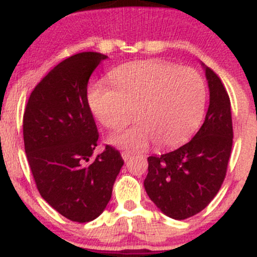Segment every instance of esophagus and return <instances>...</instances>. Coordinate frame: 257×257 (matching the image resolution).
<instances>
[{"label":"esophagus","mask_w":257,"mask_h":257,"mask_svg":"<svg viewBox=\"0 0 257 257\" xmlns=\"http://www.w3.org/2000/svg\"><path fill=\"white\" fill-rule=\"evenodd\" d=\"M120 156H122V158L124 159V161H128V159L132 157V153L131 152H126V151H123V152H120Z\"/></svg>","instance_id":"esophagus-1"}]
</instances>
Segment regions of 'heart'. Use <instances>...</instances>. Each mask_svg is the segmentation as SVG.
Instances as JSON below:
<instances>
[{
    "instance_id": "heart-1",
    "label": "heart",
    "mask_w": 257,
    "mask_h": 257,
    "mask_svg": "<svg viewBox=\"0 0 257 257\" xmlns=\"http://www.w3.org/2000/svg\"><path fill=\"white\" fill-rule=\"evenodd\" d=\"M111 82L96 81L88 88V104L106 128L119 131L137 125L111 141L125 149L178 146L194 132L204 113L206 88L192 67L163 60H145L116 67Z\"/></svg>"
}]
</instances>
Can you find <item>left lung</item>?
I'll return each instance as SVG.
<instances>
[{
  "instance_id": "1",
  "label": "left lung",
  "mask_w": 257,
  "mask_h": 257,
  "mask_svg": "<svg viewBox=\"0 0 257 257\" xmlns=\"http://www.w3.org/2000/svg\"><path fill=\"white\" fill-rule=\"evenodd\" d=\"M210 102L203 125L184 146L151 156L144 186L162 213L185 220L200 213L225 180L233 144L231 101L219 76L204 66Z\"/></svg>"
}]
</instances>
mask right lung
<instances>
[{
	"label": "right lung",
	"instance_id": "right-lung-1",
	"mask_svg": "<svg viewBox=\"0 0 257 257\" xmlns=\"http://www.w3.org/2000/svg\"><path fill=\"white\" fill-rule=\"evenodd\" d=\"M106 58L83 52L58 64L32 90L23 119L26 157L38 192L75 222H89L105 210L124 163L110 145L91 159L99 133L87 85Z\"/></svg>",
	"mask_w": 257,
	"mask_h": 257
}]
</instances>
